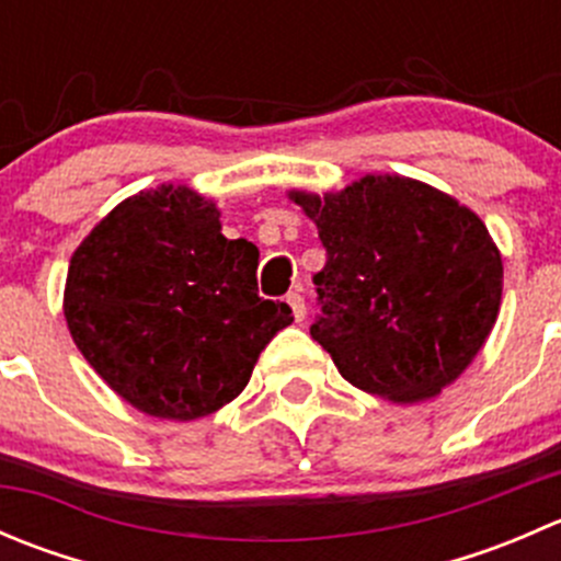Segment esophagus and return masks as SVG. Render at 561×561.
Wrapping results in <instances>:
<instances>
[{
    "label": "esophagus",
    "instance_id": "esophagus-1",
    "mask_svg": "<svg viewBox=\"0 0 561 561\" xmlns=\"http://www.w3.org/2000/svg\"><path fill=\"white\" fill-rule=\"evenodd\" d=\"M287 304H290V309H293V317H296L298 322L304 320V317H307V301H304V296L301 293H287Z\"/></svg>",
    "mask_w": 561,
    "mask_h": 561
}]
</instances>
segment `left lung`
<instances>
[{
  "mask_svg": "<svg viewBox=\"0 0 561 561\" xmlns=\"http://www.w3.org/2000/svg\"><path fill=\"white\" fill-rule=\"evenodd\" d=\"M317 222L314 342L339 375L382 399L437 396L500 312L502 257L485 225L434 186L366 175L339 195L293 192Z\"/></svg>",
  "mask_w": 561,
  "mask_h": 561,
  "instance_id": "8db88e82",
  "label": "left lung"
}]
</instances>
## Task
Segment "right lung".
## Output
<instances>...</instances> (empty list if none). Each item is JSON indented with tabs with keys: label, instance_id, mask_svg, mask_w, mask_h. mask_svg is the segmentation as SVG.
Here are the masks:
<instances>
[{
	"label": "right lung",
	"instance_id": "right-lung-1",
	"mask_svg": "<svg viewBox=\"0 0 561 561\" xmlns=\"http://www.w3.org/2000/svg\"><path fill=\"white\" fill-rule=\"evenodd\" d=\"M257 247L219 233L190 186L129 197L67 271L65 317L92 369L140 412L195 421L247 388L293 309L257 296Z\"/></svg>",
	"mask_w": 561,
	"mask_h": 561
}]
</instances>
